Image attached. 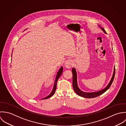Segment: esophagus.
Returning a JSON list of instances; mask_svg holds the SVG:
<instances>
[{"label": "esophagus", "mask_w": 126, "mask_h": 126, "mask_svg": "<svg viewBox=\"0 0 126 126\" xmlns=\"http://www.w3.org/2000/svg\"><path fill=\"white\" fill-rule=\"evenodd\" d=\"M72 64H73V62H72V60H71V59H68V60H67L65 61V63H64V66L65 67H66V68L69 69V68H70L72 65Z\"/></svg>", "instance_id": "obj_1"}]
</instances>
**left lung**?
<instances>
[{
  "label": "left lung",
  "mask_w": 126,
  "mask_h": 126,
  "mask_svg": "<svg viewBox=\"0 0 126 126\" xmlns=\"http://www.w3.org/2000/svg\"><path fill=\"white\" fill-rule=\"evenodd\" d=\"M99 27L103 31V32L105 33H106V32L105 30H104V28H103L102 27H101L100 25H98ZM72 73H73V88L76 94L80 96L83 97L84 98H94L97 96H98L100 95L101 94H103L105 92H106L110 87L113 80L114 79V77L115 76V67L114 68L113 70V73L112 75V76L111 78L110 81L108 84V85L103 89L101 90L100 91H97V92H91V93H88V92H84L81 91L79 88L77 84V73L76 71V69L75 68H73L72 69Z\"/></svg>",
  "instance_id": "8db88e82"
}]
</instances>
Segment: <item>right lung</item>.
I'll use <instances>...</instances> for the list:
<instances>
[{
  "label": "right lung",
  "mask_w": 126,
  "mask_h": 126,
  "mask_svg": "<svg viewBox=\"0 0 126 126\" xmlns=\"http://www.w3.org/2000/svg\"><path fill=\"white\" fill-rule=\"evenodd\" d=\"M62 72H63V67L61 66V68L59 69V71H58L57 73V75H56L55 79V81H54V85H53V89H52V90L51 92L50 93V94L48 96L45 97V98H42V99H46L49 98L51 96H52L54 94V93H55V90H56V89L57 82V81H58V80L59 77L61 75Z\"/></svg>",
  "instance_id": "1"
}]
</instances>
